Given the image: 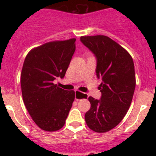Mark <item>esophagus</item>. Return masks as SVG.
<instances>
[{"mask_svg":"<svg viewBox=\"0 0 156 156\" xmlns=\"http://www.w3.org/2000/svg\"><path fill=\"white\" fill-rule=\"evenodd\" d=\"M87 95L86 94L81 93V92L78 91V90H75V99L76 101H80L82 98H87Z\"/></svg>","mask_w":156,"mask_h":156,"instance_id":"1","label":"esophagus"}]
</instances>
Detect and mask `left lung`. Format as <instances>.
I'll list each match as a JSON object with an SVG mask.
<instances>
[{
    "instance_id": "left-lung-1",
    "label": "left lung",
    "mask_w": 156,
    "mask_h": 156,
    "mask_svg": "<svg viewBox=\"0 0 156 156\" xmlns=\"http://www.w3.org/2000/svg\"><path fill=\"white\" fill-rule=\"evenodd\" d=\"M80 41L96 57V75L102 80L101 98H88L90 108L85 121L92 130L105 133L119 124L131 104L136 86L134 64L124 48L106 36L81 37Z\"/></svg>"
}]
</instances>
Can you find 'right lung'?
Segmentation results:
<instances>
[{
  "instance_id": "right-lung-1",
  "label": "right lung",
  "mask_w": 156,
  "mask_h": 156,
  "mask_svg": "<svg viewBox=\"0 0 156 156\" xmlns=\"http://www.w3.org/2000/svg\"><path fill=\"white\" fill-rule=\"evenodd\" d=\"M76 39L52 41L34 48L21 73L22 94L33 120L41 129L56 131L65 125L75 99L74 90L54 84L63 78L76 50Z\"/></svg>"
}]
</instances>
